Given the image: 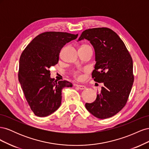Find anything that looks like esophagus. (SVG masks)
<instances>
[{"label": "esophagus", "instance_id": "esophagus-1", "mask_svg": "<svg viewBox=\"0 0 149 149\" xmlns=\"http://www.w3.org/2000/svg\"><path fill=\"white\" fill-rule=\"evenodd\" d=\"M76 87H77L78 89H81V90H83L84 89H86V86L83 85H79V84H77L76 85Z\"/></svg>", "mask_w": 149, "mask_h": 149}]
</instances>
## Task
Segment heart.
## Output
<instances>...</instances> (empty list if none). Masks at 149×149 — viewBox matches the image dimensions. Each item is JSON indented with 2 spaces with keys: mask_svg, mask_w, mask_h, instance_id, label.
<instances>
[{
  "mask_svg": "<svg viewBox=\"0 0 149 149\" xmlns=\"http://www.w3.org/2000/svg\"><path fill=\"white\" fill-rule=\"evenodd\" d=\"M83 46H88V45H83ZM74 76H76V78H78L79 79H81V78H83V75L81 74L80 71H76V72H75Z\"/></svg>",
  "mask_w": 149,
  "mask_h": 149,
  "instance_id": "b5f03b06",
  "label": "heart"
}]
</instances>
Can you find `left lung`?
<instances>
[{
	"instance_id": "obj_1",
	"label": "left lung",
	"mask_w": 149,
	"mask_h": 149,
	"mask_svg": "<svg viewBox=\"0 0 149 149\" xmlns=\"http://www.w3.org/2000/svg\"><path fill=\"white\" fill-rule=\"evenodd\" d=\"M84 39L95 50L96 63L92 78L104 84L96 100L86 103L85 107L97 118H109L118 113L127 101L134 79L132 57L123 40L110 29L86 30L78 41Z\"/></svg>"
}]
</instances>
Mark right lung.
<instances>
[{
  "mask_svg": "<svg viewBox=\"0 0 149 149\" xmlns=\"http://www.w3.org/2000/svg\"><path fill=\"white\" fill-rule=\"evenodd\" d=\"M78 35L47 31L33 38L22 52L19 81L35 116L46 117L56 111L61 105L63 88L73 86L68 81L51 78L49 68L58 63L61 48Z\"/></svg>",
  "mask_w": 149,
  "mask_h": 149,
  "instance_id": "right-lung-1",
  "label": "right lung"
}]
</instances>
